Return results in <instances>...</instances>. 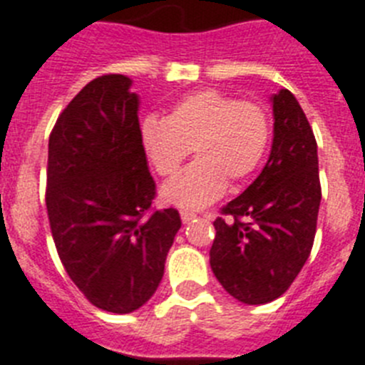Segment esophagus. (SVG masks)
Listing matches in <instances>:
<instances>
[{
	"label": "esophagus",
	"instance_id": "esophagus-1",
	"mask_svg": "<svg viewBox=\"0 0 365 365\" xmlns=\"http://www.w3.org/2000/svg\"><path fill=\"white\" fill-rule=\"evenodd\" d=\"M195 217H197V215L193 214V212H180V219H182V222H190Z\"/></svg>",
	"mask_w": 365,
	"mask_h": 365
}]
</instances>
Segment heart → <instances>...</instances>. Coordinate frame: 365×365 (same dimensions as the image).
Masks as SVG:
<instances>
[{
    "label": "heart",
    "mask_w": 365,
    "mask_h": 365,
    "mask_svg": "<svg viewBox=\"0 0 365 365\" xmlns=\"http://www.w3.org/2000/svg\"><path fill=\"white\" fill-rule=\"evenodd\" d=\"M140 143L163 177L175 175L193 148L197 159L170 180L160 195L166 205L201 210L221 197L227 180L240 185L259 168L269 150L270 122L257 104L205 89L180 98L166 120L144 118Z\"/></svg>",
    "instance_id": "obj_1"
}]
</instances>
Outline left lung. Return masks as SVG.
<instances>
[{
    "instance_id": "8db88e82",
    "label": "left lung",
    "mask_w": 365,
    "mask_h": 365,
    "mask_svg": "<svg viewBox=\"0 0 365 365\" xmlns=\"http://www.w3.org/2000/svg\"><path fill=\"white\" fill-rule=\"evenodd\" d=\"M274 137L252 185L214 221L210 267L225 291L247 305L279 298L311 254L322 201L318 146L289 89L270 96Z\"/></svg>"
}]
</instances>
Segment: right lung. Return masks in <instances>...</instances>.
I'll return each mask as SVG.
<instances>
[{"label": "right lung", "mask_w": 365, "mask_h": 365, "mask_svg": "<svg viewBox=\"0 0 365 365\" xmlns=\"http://www.w3.org/2000/svg\"><path fill=\"white\" fill-rule=\"evenodd\" d=\"M124 74L87 83L49 138L47 214L69 278L95 307L140 309L164 276L179 212L151 214L155 182L140 143L137 93Z\"/></svg>", "instance_id": "1"}]
</instances>
